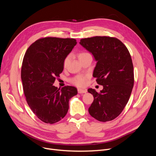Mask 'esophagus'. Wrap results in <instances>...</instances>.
<instances>
[{
  "label": "esophagus",
  "mask_w": 156,
  "mask_h": 156,
  "mask_svg": "<svg viewBox=\"0 0 156 156\" xmlns=\"http://www.w3.org/2000/svg\"><path fill=\"white\" fill-rule=\"evenodd\" d=\"M78 93L79 94H84V93H87V90L86 89H81V88H78Z\"/></svg>",
  "instance_id": "34e87169"
}]
</instances>
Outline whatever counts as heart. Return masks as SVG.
<instances>
[{
    "mask_svg": "<svg viewBox=\"0 0 156 156\" xmlns=\"http://www.w3.org/2000/svg\"><path fill=\"white\" fill-rule=\"evenodd\" d=\"M88 55H90L88 54V53H86V52H81V53H80L78 55V58L79 59L83 57H84V56H85ZM69 56H67L66 58L64 60V66H66L67 64H68L69 62ZM72 81L73 84H75V85L77 86H79V87H82L83 85H84L85 84V83H86V77H84V76H77L76 77L73 78Z\"/></svg>",
    "mask_w": 156,
    "mask_h": 156,
    "instance_id": "heart-1",
    "label": "heart"
}]
</instances>
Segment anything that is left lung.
I'll use <instances>...</instances> for the list:
<instances>
[{
  "label": "left lung",
  "instance_id": "8db88e82",
  "mask_svg": "<svg viewBox=\"0 0 156 156\" xmlns=\"http://www.w3.org/2000/svg\"><path fill=\"white\" fill-rule=\"evenodd\" d=\"M79 44L94 56L97 63L93 77L103 87L99 93L88 89L94 98L88 108L90 115L100 122L114 120L128 102L133 87V66L129 52L120 40L108 36L84 38Z\"/></svg>",
  "mask_w": 156,
  "mask_h": 156
}]
</instances>
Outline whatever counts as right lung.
Instances as JSON below:
<instances>
[{
    "label": "right lung",
    "mask_w": 156,
    "mask_h": 156,
    "mask_svg": "<svg viewBox=\"0 0 156 156\" xmlns=\"http://www.w3.org/2000/svg\"><path fill=\"white\" fill-rule=\"evenodd\" d=\"M77 44L73 38L47 37L36 40L27 49L21 68L26 100L35 115L47 124H55L67 114L69 100L77 90L53 84L64 69V60Z\"/></svg>",
    "instance_id": "obj_1"
}]
</instances>
